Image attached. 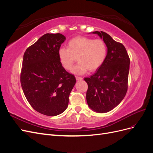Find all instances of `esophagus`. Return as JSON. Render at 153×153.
<instances>
[{"label": "esophagus", "mask_w": 153, "mask_h": 153, "mask_svg": "<svg viewBox=\"0 0 153 153\" xmlns=\"http://www.w3.org/2000/svg\"><path fill=\"white\" fill-rule=\"evenodd\" d=\"M76 80H82L83 79V78L80 77V76H76Z\"/></svg>", "instance_id": "1"}]
</instances>
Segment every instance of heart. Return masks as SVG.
<instances>
[{
  "label": "heart",
  "instance_id": "b5f03b06",
  "mask_svg": "<svg viewBox=\"0 0 153 153\" xmlns=\"http://www.w3.org/2000/svg\"><path fill=\"white\" fill-rule=\"evenodd\" d=\"M58 54L62 66L68 71L73 69L77 57L79 62L73 71L82 75L88 69L94 71L102 66L107 55V47L103 39L76 36L69 41L68 48H60Z\"/></svg>",
  "mask_w": 153,
  "mask_h": 153
}]
</instances>
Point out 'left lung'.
<instances>
[{
  "label": "left lung",
  "mask_w": 153,
  "mask_h": 153,
  "mask_svg": "<svg viewBox=\"0 0 153 153\" xmlns=\"http://www.w3.org/2000/svg\"><path fill=\"white\" fill-rule=\"evenodd\" d=\"M93 34L103 38L107 47V55L94 75L84 78L88 85L86 100L92 110L105 113L117 106L126 96L130 60L122 43L105 32L95 31Z\"/></svg>",
  "instance_id": "left-lung-1"
}]
</instances>
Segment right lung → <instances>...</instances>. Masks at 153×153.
Here are the masks:
<instances>
[{"mask_svg": "<svg viewBox=\"0 0 153 153\" xmlns=\"http://www.w3.org/2000/svg\"><path fill=\"white\" fill-rule=\"evenodd\" d=\"M66 40L60 33L45 34L24 55L20 82L27 100L37 112L48 116L62 113L76 83L60 61L59 50Z\"/></svg>", "mask_w": 153, "mask_h": 153, "instance_id": "add662e5", "label": "right lung"}]
</instances>
